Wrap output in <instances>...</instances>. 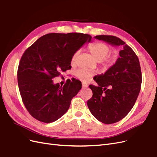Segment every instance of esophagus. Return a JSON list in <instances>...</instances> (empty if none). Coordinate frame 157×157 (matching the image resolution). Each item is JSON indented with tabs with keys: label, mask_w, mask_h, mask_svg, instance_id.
<instances>
[{
	"label": "esophagus",
	"mask_w": 157,
	"mask_h": 157,
	"mask_svg": "<svg viewBox=\"0 0 157 157\" xmlns=\"http://www.w3.org/2000/svg\"><path fill=\"white\" fill-rule=\"evenodd\" d=\"M82 88H86V87H88V84H86V83H84V82H82Z\"/></svg>",
	"instance_id": "obj_1"
}]
</instances>
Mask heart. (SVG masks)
Here are the masks:
<instances>
[{"instance_id":"heart-1","label":"heart","mask_w":157,"mask_h":157,"mask_svg":"<svg viewBox=\"0 0 157 157\" xmlns=\"http://www.w3.org/2000/svg\"><path fill=\"white\" fill-rule=\"evenodd\" d=\"M88 48L94 59L100 62L103 68L108 69L115 63L116 57L115 56H109L111 54V49L107 44L100 42H95L90 45ZM78 54V51L76 52L73 54L72 59H71V62H75ZM75 75L76 77L82 81H88L93 76V73L86 69H78L75 71Z\"/></svg>"}]
</instances>
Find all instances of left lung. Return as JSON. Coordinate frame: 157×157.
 Listing matches in <instances>:
<instances>
[{
  "mask_svg": "<svg viewBox=\"0 0 157 157\" xmlns=\"http://www.w3.org/2000/svg\"><path fill=\"white\" fill-rule=\"evenodd\" d=\"M94 38L122 48L115 64L94 78L98 86H89L93 92L87 102L90 112L104 124H113L128 115L140 94L142 80L140 61L134 50L119 38L112 35Z\"/></svg>",
  "mask_w": 157,
  "mask_h": 157,
  "instance_id": "left-lung-1",
  "label": "left lung"
}]
</instances>
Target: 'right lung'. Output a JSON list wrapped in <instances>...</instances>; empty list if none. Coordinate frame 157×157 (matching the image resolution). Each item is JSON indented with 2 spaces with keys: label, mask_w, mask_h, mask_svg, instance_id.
<instances>
[{
  "label": "right lung",
  "mask_w": 157,
  "mask_h": 157,
  "mask_svg": "<svg viewBox=\"0 0 157 157\" xmlns=\"http://www.w3.org/2000/svg\"><path fill=\"white\" fill-rule=\"evenodd\" d=\"M91 39L80 33H49L23 53L17 69L18 86L25 108L35 119L50 123L67 111L82 84L72 80L60 86L52 79L71 68L73 54Z\"/></svg>",
  "instance_id": "1"
}]
</instances>
